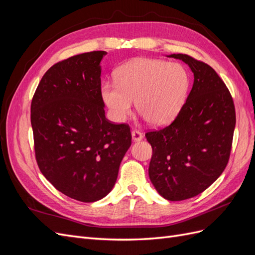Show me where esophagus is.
I'll list each match as a JSON object with an SVG mask.
<instances>
[{
    "instance_id": "1",
    "label": "esophagus",
    "mask_w": 255,
    "mask_h": 255,
    "mask_svg": "<svg viewBox=\"0 0 255 255\" xmlns=\"http://www.w3.org/2000/svg\"><path fill=\"white\" fill-rule=\"evenodd\" d=\"M142 138H143V135H142L141 132H139V130H137V129L132 130V139H133V141H139V140L142 139Z\"/></svg>"
}]
</instances>
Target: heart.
<instances>
[{
	"label": "heart",
	"instance_id": "b5f03b06",
	"mask_svg": "<svg viewBox=\"0 0 255 255\" xmlns=\"http://www.w3.org/2000/svg\"><path fill=\"white\" fill-rule=\"evenodd\" d=\"M116 82H104L101 96L116 122H123L136 109L154 126L173 120L186 100L189 73L179 63L155 58H134L122 65Z\"/></svg>",
	"mask_w": 255,
	"mask_h": 255
}]
</instances>
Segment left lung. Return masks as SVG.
<instances>
[{
    "label": "left lung",
    "instance_id": "obj_1",
    "mask_svg": "<svg viewBox=\"0 0 255 255\" xmlns=\"http://www.w3.org/2000/svg\"><path fill=\"white\" fill-rule=\"evenodd\" d=\"M194 73V85L174 121L145 134L153 154L150 180L169 201L201 194L228 165L236 123L226 84L207 64L186 54H171Z\"/></svg>",
    "mask_w": 255,
    "mask_h": 255
}]
</instances>
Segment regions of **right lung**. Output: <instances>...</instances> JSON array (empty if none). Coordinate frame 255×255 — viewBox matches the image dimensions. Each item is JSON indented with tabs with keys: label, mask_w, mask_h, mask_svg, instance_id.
Segmentation results:
<instances>
[{
	"label": "right lung",
	"mask_w": 255,
	"mask_h": 255,
	"mask_svg": "<svg viewBox=\"0 0 255 255\" xmlns=\"http://www.w3.org/2000/svg\"><path fill=\"white\" fill-rule=\"evenodd\" d=\"M105 51L52 66L30 105L38 167L54 187L81 202L104 198L132 143L129 127L105 118L101 60Z\"/></svg>",
	"instance_id": "right-lung-1"
}]
</instances>
